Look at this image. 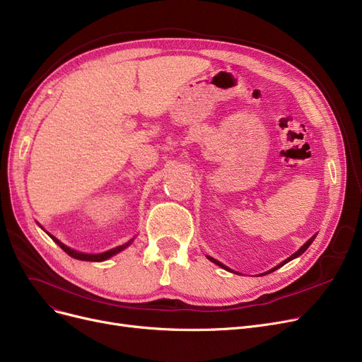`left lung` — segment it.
I'll list each match as a JSON object with an SVG mask.
<instances>
[{
    "label": "left lung",
    "mask_w": 362,
    "mask_h": 362,
    "mask_svg": "<svg viewBox=\"0 0 362 362\" xmlns=\"http://www.w3.org/2000/svg\"><path fill=\"white\" fill-rule=\"evenodd\" d=\"M313 240H315V235H313V237H312V238H310V240H309V241H308V243H306V244H303V245H302V247H300V250H298V251H296V253H294V255H293V256H290V257H288V259H287V260H284V262H282V263H281V264H278V266H275V268H274V269H272V271H269V272H274V271H276V269H278V268H281V266H282V264H286V263H287V262H290V260H293V259H296V257H297V256H300V255H303V253H305V251H306V248H308V247H309V245H310V244H312V241H313ZM209 259H210V260H211V262H213V263H216V264H218V266H220V268H223V269H226V271H229V268H226V266H225V264H222V263H220V262H217V260H216V259H213V257H209ZM230 272H232V271H230Z\"/></svg>",
    "instance_id": "1"
}]
</instances>
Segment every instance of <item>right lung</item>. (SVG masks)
I'll return each mask as SVG.
<instances>
[{
    "instance_id": "add662e5",
    "label": "right lung",
    "mask_w": 362,
    "mask_h": 362,
    "mask_svg": "<svg viewBox=\"0 0 362 362\" xmlns=\"http://www.w3.org/2000/svg\"><path fill=\"white\" fill-rule=\"evenodd\" d=\"M49 235H50V233H49ZM50 237H52V235H50ZM52 240H53L62 250H64L65 253H68L71 257L78 259V260H88V262H102V260H106V259H109L111 256L119 253L121 250H124L125 247L130 245V243H132V241H129V243H125V244H122V245H119V247H115V248H112V250L105 251V253H100V255H86V253H80V251H75V250L66 247L65 244H62V243H60L59 240H56L54 237H52Z\"/></svg>"
}]
</instances>
